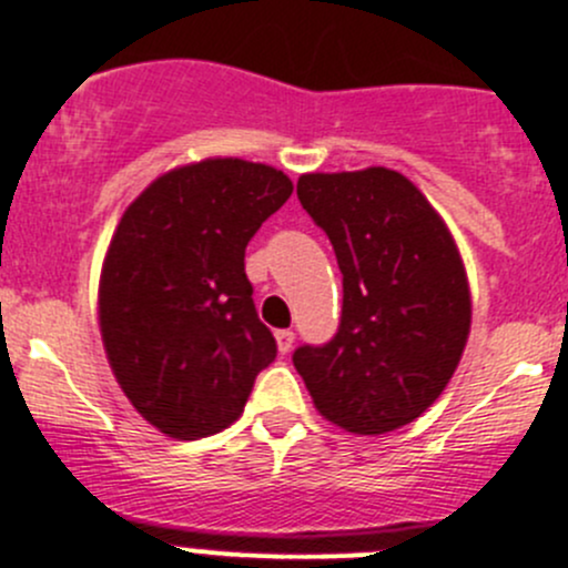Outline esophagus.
Instances as JSON below:
<instances>
[{
  "label": "esophagus",
  "mask_w": 568,
  "mask_h": 568,
  "mask_svg": "<svg viewBox=\"0 0 568 568\" xmlns=\"http://www.w3.org/2000/svg\"><path fill=\"white\" fill-rule=\"evenodd\" d=\"M274 337H277L280 354H288L291 346H294V332H291V329H280Z\"/></svg>",
  "instance_id": "1"
}]
</instances>
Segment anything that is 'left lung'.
Returning a JSON list of instances; mask_svg holds the SVG:
<instances>
[{"label": "left lung", "instance_id": "left-lung-1", "mask_svg": "<svg viewBox=\"0 0 568 568\" xmlns=\"http://www.w3.org/2000/svg\"><path fill=\"white\" fill-rule=\"evenodd\" d=\"M296 194L343 274L337 335L296 348V371L321 417L343 432H395L439 398L467 346L473 300L459 247L395 170L307 173Z\"/></svg>", "mask_w": 568, "mask_h": 568}]
</instances>
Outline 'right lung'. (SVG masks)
<instances>
[{"instance_id": "right-lung-1", "label": "right lung", "mask_w": 568, "mask_h": 568, "mask_svg": "<svg viewBox=\"0 0 568 568\" xmlns=\"http://www.w3.org/2000/svg\"><path fill=\"white\" fill-rule=\"evenodd\" d=\"M291 192L283 170L216 156L159 175L120 216L99 280L101 341L120 390L168 437L239 420L277 357L244 250Z\"/></svg>"}]
</instances>
